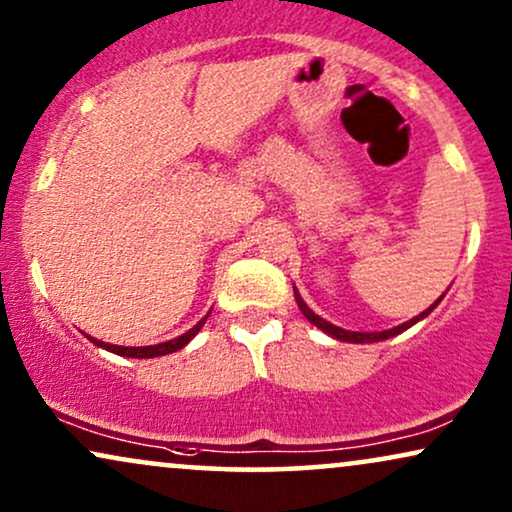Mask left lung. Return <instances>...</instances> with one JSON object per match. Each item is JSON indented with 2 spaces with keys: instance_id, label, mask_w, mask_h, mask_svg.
Returning a JSON list of instances; mask_svg holds the SVG:
<instances>
[{
  "instance_id": "8db88e82",
  "label": "left lung",
  "mask_w": 512,
  "mask_h": 512,
  "mask_svg": "<svg viewBox=\"0 0 512 512\" xmlns=\"http://www.w3.org/2000/svg\"><path fill=\"white\" fill-rule=\"evenodd\" d=\"M295 300H297V307H300V312L307 316L309 321L314 323L316 328H321L323 333H328V335H333V338H338V340H342V342H378V340H387V338H392V335H399V333H404L406 328H411L413 323H418L420 319H425V316H428L432 309L437 307L439 304V300H442V297H439V300L432 304V307H428L425 309L423 314H418L416 319H411V321H406V323H401V326H397V328H390V331H380V333H357V331H345V328H338V326H333V323H328L326 319H321L319 314H314L312 309L307 307V304H304V300L300 297V293H297L295 290Z\"/></svg>"
}]
</instances>
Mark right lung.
<instances>
[{
    "label": "right lung",
    "instance_id": "add662e5",
    "mask_svg": "<svg viewBox=\"0 0 512 512\" xmlns=\"http://www.w3.org/2000/svg\"><path fill=\"white\" fill-rule=\"evenodd\" d=\"M208 321V316H205L203 321H198L196 326L191 328V331H186L184 335H179V338L174 340H167V342H160V345H148V347H120V345H108V342H101V340H94L96 347H103L108 349V352L113 354H120V357H132V359H151V357H163V354H170V352H177V349H181L184 345H189V340L196 335L200 328H203V323Z\"/></svg>",
    "mask_w": 512,
    "mask_h": 512
}]
</instances>
